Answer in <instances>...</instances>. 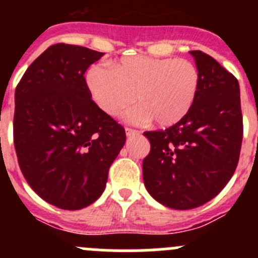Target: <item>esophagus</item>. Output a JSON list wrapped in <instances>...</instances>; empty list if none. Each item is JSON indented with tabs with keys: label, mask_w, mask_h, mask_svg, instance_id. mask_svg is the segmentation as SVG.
Returning a JSON list of instances; mask_svg holds the SVG:
<instances>
[{
	"label": "esophagus",
	"mask_w": 258,
	"mask_h": 258,
	"mask_svg": "<svg viewBox=\"0 0 258 258\" xmlns=\"http://www.w3.org/2000/svg\"><path fill=\"white\" fill-rule=\"evenodd\" d=\"M141 132L139 130H134V128H126V135L127 137H132V136H139Z\"/></svg>",
	"instance_id": "1"
}]
</instances>
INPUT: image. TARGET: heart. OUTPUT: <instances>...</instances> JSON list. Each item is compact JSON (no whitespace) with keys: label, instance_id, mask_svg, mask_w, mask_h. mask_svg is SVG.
I'll return each instance as SVG.
<instances>
[{"label":"heart","instance_id":"1","mask_svg":"<svg viewBox=\"0 0 258 258\" xmlns=\"http://www.w3.org/2000/svg\"><path fill=\"white\" fill-rule=\"evenodd\" d=\"M86 83L93 102L108 116H117L136 100L139 106L126 114L128 121L153 119L158 126H171L194 105L200 74L186 58L132 56L113 62L111 69L95 64Z\"/></svg>","mask_w":258,"mask_h":258}]
</instances>
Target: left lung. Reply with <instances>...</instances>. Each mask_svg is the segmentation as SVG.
Listing matches in <instances>:
<instances>
[{
	"label": "left lung",
	"instance_id": "8db88e82",
	"mask_svg": "<svg viewBox=\"0 0 258 258\" xmlns=\"http://www.w3.org/2000/svg\"><path fill=\"white\" fill-rule=\"evenodd\" d=\"M200 74L194 105L177 123L147 131L144 182L157 202L191 210L217 196L237 167L243 135L238 81L213 57L189 51Z\"/></svg>",
	"mask_w": 258,
	"mask_h": 258
}]
</instances>
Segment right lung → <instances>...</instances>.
<instances>
[{
  "mask_svg": "<svg viewBox=\"0 0 258 258\" xmlns=\"http://www.w3.org/2000/svg\"><path fill=\"white\" fill-rule=\"evenodd\" d=\"M102 56L81 46H49L15 92L18 165L31 188L62 210H81L102 195L126 142L123 127L91 100L83 76Z\"/></svg>",
  "mask_w": 258,
  "mask_h": 258,
  "instance_id": "add662e5",
  "label": "right lung"
}]
</instances>
